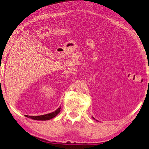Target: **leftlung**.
<instances>
[{"mask_svg":"<svg viewBox=\"0 0 149 149\" xmlns=\"http://www.w3.org/2000/svg\"><path fill=\"white\" fill-rule=\"evenodd\" d=\"M93 119H94V120H95V118H93ZM97 121H98V120H97Z\"/></svg>","mask_w":149,"mask_h":149,"instance_id":"left-lung-1","label":"left lung"}]
</instances>
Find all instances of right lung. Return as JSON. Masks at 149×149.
I'll list each match as a JSON object with an SVG mask.
<instances>
[{
  "label": "right lung",
  "instance_id": "obj_1",
  "mask_svg": "<svg viewBox=\"0 0 149 149\" xmlns=\"http://www.w3.org/2000/svg\"><path fill=\"white\" fill-rule=\"evenodd\" d=\"M60 109H61V107H59L57 110H56L53 112L49 113V114H44V115H41V116H30L26 115V117H28L31 118L32 120H49L52 119V118H54L57 114H58V113L60 112Z\"/></svg>",
  "mask_w": 149,
  "mask_h": 149
}]
</instances>
